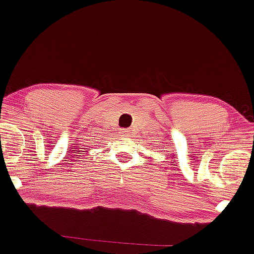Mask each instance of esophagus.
Returning a JSON list of instances; mask_svg holds the SVG:
<instances>
[{"label": "esophagus", "mask_w": 254, "mask_h": 254, "mask_svg": "<svg viewBox=\"0 0 254 254\" xmlns=\"http://www.w3.org/2000/svg\"><path fill=\"white\" fill-rule=\"evenodd\" d=\"M123 134H124L125 136H127V135H130V130H124V131H123Z\"/></svg>", "instance_id": "34e87169"}]
</instances>
